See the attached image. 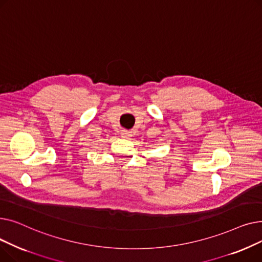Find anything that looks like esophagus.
I'll list each match as a JSON object with an SVG mask.
<instances>
[{
  "instance_id": "34e87169",
  "label": "esophagus",
  "mask_w": 262,
  "mask_h": 262,
  "mask_svg": "<svg viewBox=\"0 0 262 262\" xmlns=\"http://www.w3.org/2000/svg\"><path fill=\"white\" fill-rule=\"evenodd\" d=\"M121 136L123 137V138H128V137H130L132 135H130V133H129V132L124 130V132H122V133H121Z\"/></svg>"
}]
</instances>
